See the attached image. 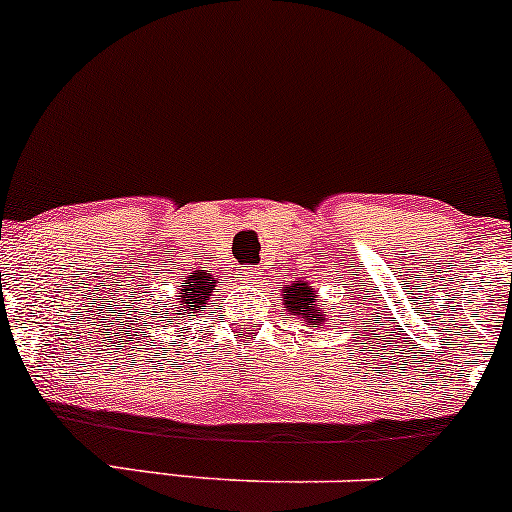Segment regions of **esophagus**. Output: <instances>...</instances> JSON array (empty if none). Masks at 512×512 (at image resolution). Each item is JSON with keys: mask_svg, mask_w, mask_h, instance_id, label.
Wrapping results in <instances>:
<instances>
[{"mask_svg": "<svg viewBox=\"0 0 512 512\" xmlns=\"http://www.w3.org/2000/svg\"><path fill=\"white\" fill-rule=\"evenodd\" d=\"M245 282L247 284H257L260 282V274H262V269L260 267H245Z\"/></svg>", "mask_w": 512, "mask_h": 512, "instance_id": "obj_1", "label": "esophagus"}]
</instances>
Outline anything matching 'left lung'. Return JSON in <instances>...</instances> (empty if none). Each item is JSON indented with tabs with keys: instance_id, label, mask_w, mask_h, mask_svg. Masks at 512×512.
<instances>
[{
	"instance_id": "8db88e82",
	"label": "left lung",
	"mask_w": 512,
	"mask_h": 512,
	"mask_svg": "<svg viewBox=\"0 0 512 512\" xmlns=\"http://www.w3.org/2000/svg\"><path fill=\"white\" fill-rule=\"evenodd\" d=\"M282 308L289 316L301 318L308 328H318V325L328 323V308L325 303H320L318 291L313 289L311 284L303 282H291V284H282Z\"/></svg>"
}]
</instances>
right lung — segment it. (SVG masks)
Here are the masks:
<instances>
[{
    "label": "right lung",
    "mask_w": 512,
    "mask_h": 512,
    "mask_svg": "<svg viewBox=\"0 0 512 512\" xmlns=\"http://www.w3.org/2000/svg\"><path fill=\"white\" fill-rule=\"evenodd\" d=\"M213 289H216V277L206 272V269H194V272H189L179 282L174 308L170 303H162L157 311H153V318H157V323L162 320V323L174 328V325L184 323V320L204 316V311L209 308Z\"/></svg>",
    "instance_id": "right-lung-1"
}]
</instances>
